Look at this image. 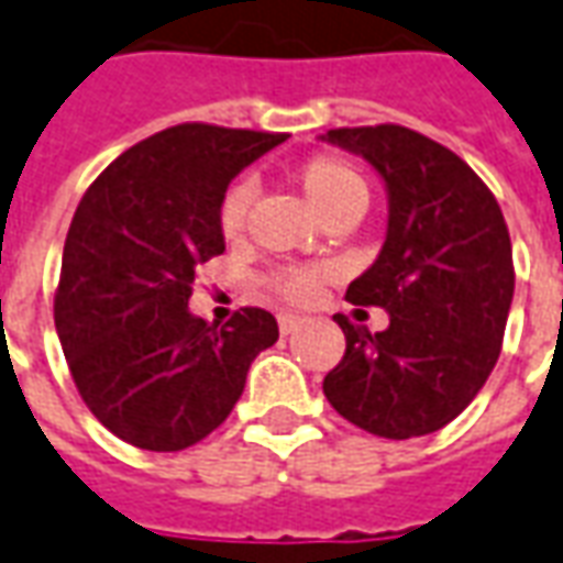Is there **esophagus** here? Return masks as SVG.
Wrapping results in <instances>:
<instances>
[{"instance_id": "1", "label": "esophagus", "mask_w": 563, "mask_h": 563, "mask_svg": "<svg viewBox=\"0 0 563 563\" xmlns=\"http://www.w3.org/2000/svg\"><path fill=\"white\" fill-rule=\"evenodd\" d=\"M300 324H303L300 316H290V312H282V316H278V331L282 333H294Z\"/></svg>"}]
</instances>
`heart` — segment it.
<instances>
[{
  "instance_id": "heart-1",
  "label": "heart",
  "mask_w": 563,
  "mask_h": 563,
  "mask_svg": "<svg viewBox=\"0 0 563 563\" xmlns=\"http://www.w3.org/2000/svg\"><path fill=\"white\" fill-rule=\"evenodd\" d=\"M297 184L303 189L306 201L312 205V211L328 220V217L340 214V211H364L367 205V184L358 174L355 165H349L346 158L340 156H312L306 158L297 168ZM254 199L251 180H235L227 186V192L220 196L217 205V230L227 242H235L244 232V220H247V208ZM331 269L312 263V266H285L275 273L260 278V288L273 294L275 300L285 303L303 306L309 303L319 288L328 282Z\"/></svg>"
}]
</instances>
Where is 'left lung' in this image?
<instances>
[{"label": "left lung", "mask_w": 563, "mask_h": 563, "mask_svg": "<svg viewBox=\"0 0 563 563\" xmlns=\"http://www.w3.org/2000/svg\"><path fill=\"white\" fill-rule=\"evenodd\" d=\"M324 141L367 158L389 189L383 251L346 290L349 303L386 309L389 328L333 316L346 355L324 395L371 435H429L466 410L499 358L515 294L506 217L482 177L420 131L333 128Z\"/></svg>", "instance_id": "1"}]
</instances>
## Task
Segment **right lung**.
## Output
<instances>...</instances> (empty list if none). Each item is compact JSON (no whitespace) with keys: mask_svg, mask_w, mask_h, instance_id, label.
I'll return each instance as SVG.
<instances>
[{"mask_svg":"<svg viewBox=\"0 0 563 563\" xmlns=\"http://www.w3.org/2000/svg\"><path fill=\"white\" fill-rule=\"evenodd\" d=\"M285 134L184 122L134 143L85 189L64 244L54 324L97 420L141 451H184L242 398L247 367L278 340L244 306L223 328L189 316L196 269L223 254L217 205Z\"/></svg>","mask_w":563,"mask_h":563,"instance_id":"obj_1","label":"right lung"}]
</instances>
